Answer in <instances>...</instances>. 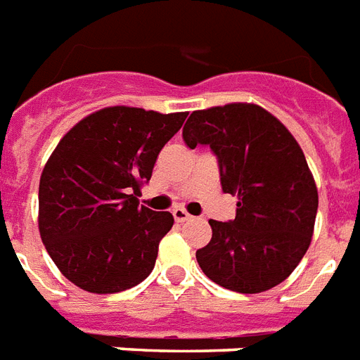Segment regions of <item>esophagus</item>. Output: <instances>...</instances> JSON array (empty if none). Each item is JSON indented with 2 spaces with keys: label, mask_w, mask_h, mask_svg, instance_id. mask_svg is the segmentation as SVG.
Masks as SVG:
<instances>
[{
  "label": "esophagus",
  "mask_w": 360,
  "mask_h": 360,
  "mask_svg": "<svg viewBox=\"0 0 360 360\" xmlns=\"http://www.w3.org/2000/svg\"><path fill=\"white\" fill-rule=\"evenodd\" d=\"M172 215H174V221H176V223H186V221L191 219V215H189L184 208H174L172 210Z\"/></svg>",
  "instance_id": "1"
}]
</instances>
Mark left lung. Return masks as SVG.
I'll return each mask as SVG.
<instances>
[{
    "mask_svg": "<svg viewBox=\"0 0 360 360\" xmlns=\"http://www.w3.org/2000/svg\"><path fill=\"white\" fill-rule=\"evenodd\" d=\"M189 148L210 145L223 191L238 197L236 219H210L212 240L197 251L204 275L223 288L260 294L292 275L314 234L318 188L301 146L257 103L232 102L189 115Z\"/></svg>",
    "mask_w": 360,
    "mask_h": 360,
    "instance_id": "1",
    "label": "left lung"
}]
</instances>
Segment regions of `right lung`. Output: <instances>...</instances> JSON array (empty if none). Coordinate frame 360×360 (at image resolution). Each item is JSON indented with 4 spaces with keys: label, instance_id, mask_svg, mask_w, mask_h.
<instances>
[{
    "label": "right lung",
    "instance_id": "1",
    "mask_svg": "<svg viewBox=\"0 0 360 360\" xmlns=\"http://www.w3.org/2000/svg\"><path fill=\"white\" fill-rule=\"evenodd\" d=\"M186 117L113 105L87 115L57 143L40 174L39 232L77 288L117 294L150 275L174 217L137 197Z\"/></svg>",
    "mask_w": 360,
    "mask_h": 360
}]
</instances>
